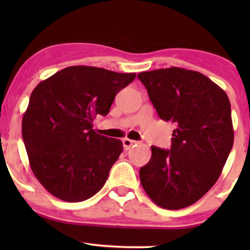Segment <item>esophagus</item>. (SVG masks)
Instances as JSON below:
<instances>
[{"instance_id":"obj_1","label":"esophagus","mask_w":250,"mask_h":250,"mask_svg":"<svg viewBox=\"0 0 250 250\" xmlns=\"http://www.w3.org/2000/svg\"><path fill=\"white\" fill-rule=\"evenodd\" d=\"M136 141H134V140H129V139H124L123 140V146H124V149L125 150H128L131 146H133L134 145H136Z\"/></svg>"}]
</instances>
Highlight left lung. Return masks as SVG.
<instances>
[{"mask_svg": "<svg viewBox=\"0 0 250 250\" xmlns=\"http://www.w3.org/2000/svg\"><path fill=\"white\" fill-rule=\"evenodd\" d=\"M160 119L176 125L170 150L151 146L140 169L153 203L181 209L216 183L233 146L231 104L225 91L204 74L170 67L138 75Z\"/></svg>", "mask_w": 250, "mask_h": 250, "instance_id": "1", "label": "left lung"}]
</instances>
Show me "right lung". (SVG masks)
<instances>
[{"label": "right lung", "instance_id": "obj_1", "mask_svg": "<svg viewBox=\"0 0 250 250\" xmlns=\"http://www.w3.org/2000/svg\"><path fill=\"white\" fill-rule=\"evenodd\" d=\"M135 76L71 66L34 88L22 117V139L34 175L52 196L80 203L104 187L123 142L98 134L93 119L107 116L116 94Z\"/></svg>", "mask_w": 250, "mask_h": 250}]
</instances>
